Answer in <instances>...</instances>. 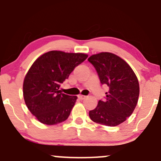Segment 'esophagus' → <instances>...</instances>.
Wrapping results in <instances>:
<instances>
[{"label":"esophagus","mask_w":161,"mask_h":161,"mask_svg":"<svg viewBox=\"0 0 161 161\" xmlns=\"http://www.w3.org/2000/svg\"><path fill=\"white\" fill-rule=\"evenodd\" d=\"M79 98L80 99H86V96H82V95H79Z\"/></svg>","instance_id":"esophagus-1"}]
</instances>
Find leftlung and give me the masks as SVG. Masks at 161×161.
<instances>
[{
    "label": "left lung",
    "instance_id": "left-lung-1",
    "mask_svg": "<svg viewBox=\"0 0 161 161\" xmlns=\"http://www.w3.org/2000/svg\"><path fill=\"white\" fill-rule=\"evenodd\" d=\"M93 65L102 85L109 91L106 97L89 111L92 121L116 126L131 116L138 102L140 87L134 72L123 59L109 52H101L88 58Z\"/></svg>",
    "mask_w": 161,
    "mask_h": 161
}]
</instances>
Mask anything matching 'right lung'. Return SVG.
Instances as JSON below:
<instances>
[{"label":"right lung","instance_id":"add662e5","mask_svg":"<svg viewBox=\"0 0 161 161\" xmlns=\"http://www.w3.org/2000/svg\"><path fill=\"white\" fill-rule=\"evenodd\" d=\"M87 57L51 51L35 60L25 75L23 94L27 107L38 121L54 125L68 119L77 96L62 93L59 87Z\"/></svg>","mask_w":161,"mask_h":161}]
</instances>
